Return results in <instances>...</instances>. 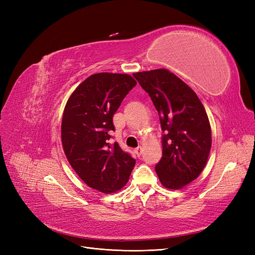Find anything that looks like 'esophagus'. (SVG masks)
<instances>
[{"mask_svg": "<svg viewBox=\"0 0 255 255\" xmlns=\"http://www.w3.org/2000/svg\"><path fill=\"white\" fill-rule=\"evenodd\" d=\"M142 150H143V148H142L141 146H138L137 148H135V149H134V152L136 153L137 157H139V155H141V153H142Z\"/></svg>", "mask_w": 255, "mask_h": 255, "instance_id": "1", "label": "esophagus"}]
</instances>
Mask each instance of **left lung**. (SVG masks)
<instances>
[{"instance_id":"8db88e82","label":"left lung","mask_w":255,"mask_h":255,"mask_svg":"<svg viewBox=\"0 0 255 255\" xmlns=\"http://www.w3.org/2000/svg\"><path fill=\"white\" fill-rule=\"evenodd\" d=\"M160 116L162 158L155 172L163 186L179 190L200 175L212 145L208 114L198 96L165 69L134 73Z\"/></svg>"}]
</instances>
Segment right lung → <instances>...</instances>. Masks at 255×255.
<instances>
[{
	"mask_svg": "<svg viewBox=\"0 0 255 255\" xmlns=\"http://www.w3.org/2000/svg\"><path fill=\"white\" fill-rule=\"evenodd\" d=\"M136 81L127 74L98 73L84 80L65 105L61 123L62 147L79 178L105 194L129 180L135 160L118 142L110 144L113 114Z\"/></svg>",
	"mask_w": 255,
	"mask_h": 255,
	"instance_id": "right-lung-1",
	"label": "right lung"
}]
</instances>
